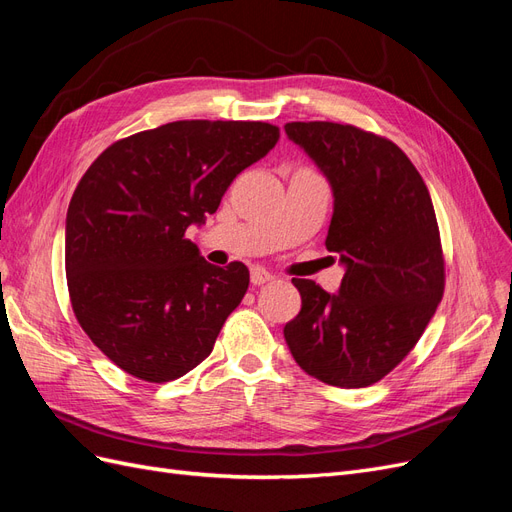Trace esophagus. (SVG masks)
<instances>
[{
    "instance_id": "34e87169",
    "label": "esophagus",
    "mask_w": 512,
    "mask_h": 512,
    "mask_svg": "<svg viewBox=\"0 0 512 512\" xmlns=\"http://www.w3.org/2000/svg\"><path fill=\"white\" fill-rule=\"evenodd\" d=\"M250 280H252V284H254V286H262V284L271 282V280H273V275H271L269 271L262 269V267H254V269H252V273H250Z\"/></svg>"
}]
</instances>
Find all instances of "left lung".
I'll use <instances>...</instances> for the list:
<instances>
[{
  "label": "left lung",
  "mask_w": 512,
  "mask_h": 512,
  "mask_svg": "<svg viewBox=\"0 0 512 512\" xmlns=\"http://www.w3.org/2000/svg\"><path fill=\"white\" fill-rule=\"evenodd\" d=\"M284 130L331 181L327 250L346 265L337 294L294 277L301 312L284 337L309 376L363 389L406 359L442 301L436 211L423 177L389 138L333 121H290Z\"/></svg>",
  "instance_id": "left-lung-1"
}]
</instances>
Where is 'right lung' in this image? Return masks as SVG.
Wrapping results in <instances>:
<instances>
[{
    "instance_id": "right-lung-1",
    "label": "right lung",
    "mask_w": 512,
    "mask_h": 512,
    "mask_svg": "<svg viewBox=\"0 0 512 512\" xmlns=\"http://www.w3.org/2000/svg\"><path fill=\"white\" fill-rule=\"evenodd\" d=\"M277 138L265 121H173L119 138L81 177L66 220L72 312L126 374L162 384L211 354L250 271L209 265L185 230Z\"/></svg>"
}]
</instances>
